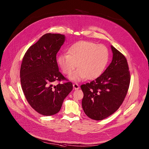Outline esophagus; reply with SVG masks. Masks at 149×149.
Returning <instances> with one entry per match:
<instances>
[{"instance_id":"obj_1","label":"esophagus","mask_w":149,"mask_h":149,"mask_svg":"<svg viewBox=\"0 0 149 149\" xmlns=\"http://www.w3.org/2000/svg\"><path fill=\"white\" fill-rule=\"evenodd\" d=\"M73 87L75 90H78L79 88V86L78 84L74 83V84H73Z\"/></svg>"}]
</instances>
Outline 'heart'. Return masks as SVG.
<instances>
[{
  "instance_id": "1",
  "label": "heart",
  "mask_w": 149,
  "mask_h": 149,
  "mask_svg": "<svg viewBox=\"0 0 149 149\" xmlns=\"http://www.w3.org/2000/svg\"><path fill=\"white\" fill-rule=\"evenodd\" d=\"M109 56V50L105 45L81 40L71 46L67 53L59 54L57 61L61 71L66 75L78 66L79 69L69 76L71 79L78 81L99 77L107 65Z\"/></svg>"
}]
</instances>
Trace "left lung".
<instances>
[{
    "label": "left lung",
    "mask_w": 149,
    "mask_h": 149,
    "mask_svg": "<svg viewBox=\"0 0 149 149\" xmlns=\"http://www.w3.org/2000/svg\"><path fill=\"white\" fill-rule=\"evenodd\" d=\"M113 59L105 71L95 80L81 86L84 93L82 109L88 117L101 120L115 113L128 91L130 74L124 55L111 46Z\"/></svg>",
    "instance_id": "1"
}]
</instances>
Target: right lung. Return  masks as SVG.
Here are the masks:
<instances>
[{"label":"right lung","instance_id":"right-lung-1","mask_svg":"<svg viewBox=\"0 0 149 149\" xmlns=\"http://www.w3.org/2000/svg\"><path fill=\"white\" fill-rule=\"evenodd\" d=\"M65 39L63 35L46 33L29 48L23 58L20 70L22 88L31 107L42 115L58 113L73 88L69 81L56 86L52 84L67 81L59 71L56 61V54Z\"/></svg>","mask_w":149,"mask_h":149}]
</instances>
